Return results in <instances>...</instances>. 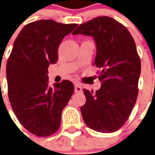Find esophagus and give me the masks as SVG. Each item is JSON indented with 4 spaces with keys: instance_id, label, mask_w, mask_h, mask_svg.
Returning a JSON list of instances; mask_svg holds the SVG:
<instances>
[{
    "instance_id": "1",
    "label": "esophagus",
    "mask_w": 155,
    "mask_h": 155,
    "mask_svg": "<svg viewBox=\"0 0 155 155\" xmlns=\"http://www.w3.org/2000/svg\"><path fill=\"white\" fill-rule=\"evenodd\" d=\"M74 92L75 93H81V92H82V88H81L80 84H74Z\"/></svg>"
}]
</instances>
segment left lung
<instances>
[{
    "instance_id": "8db88e82",
    "label": "left lung",
    "mask_w": 155,
    "mask_h": 155,
    "mask_svg": "<svg viewBox=\"0 0 155 155\" xmlns=\"http://www.w3.org/2000/svg\"><path fill=\"white\" fill-rule=\"evenodd\" d=\"M72 34L94 37L97 52L93 64L101 69V89L95 93L83 90V120L91 130L114 132L129 119L138 96L141 62L135 42L124 25L109 16L84 22Z\"/></svg>"
}]
</instances>
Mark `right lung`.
<instances>
[{
	"instance_id": "right-lung-1",
	"label": "right lung",
	"mask_w": 155,
	"mask_h": 155,
	"mask_svg": "<svg viewBox=\"0 0 155 155\" xmlns=\"http://www.w3.org/2000/svg\"><path fill=\"white\" fill-rule=\"evenodd\" d=\"M77 24L40 20L24 26L6 64L8 97L22 126L45 137L60 128L62 110L74 93L70 81L48 83V67L58 61V47Z\"/></svg>"
}]
</instances>
